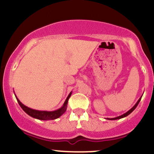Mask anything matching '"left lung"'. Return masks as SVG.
Returning <instances> with one entry per match:
<instances>
[{"label": "left lung", "mask_w": 154, "mask_h": 154, "mask_svg": "<svg viewBox=\"0 0 154 154\" xmlns=\"http://www.w3.org/2000/svg\"><path fill=\"white\" fill-rule=\"evenodd\" d=\"M140 99H141V98H140V99L137 100V103H136V104L135 106H134L131 109H130V110H129L128 112L127 113H125V114H122V115H121V116H117V117H115V118H113V119H111V120H114V119H121V118H123V117H125V116H128L129 114H131V113L132 112V111H133L134 110H135V108L137 106V105H138V103H139V102L140 101Z\"/></svg>", "instance_id": "8db88e82"}]
</instances>
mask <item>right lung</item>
I'll list each match as a JSON object with an SVG mask.
<instances>
[{
    "label": "right lung",
    "mask_w": 154,
    "mask_h": 154,
    "mask_svg": "<svg viewBox=\"0 0 154 154\" xmlns=\"http://www.w3.org/2000/svg\"><path fill=\"white\" fill-rule=\"evenodd\" d=\"M72 93H69V95H68L67 98L65 100L63 106L61 109H58V110L54 111H38V110H34V109H32L30 108L26 107V106H24V104H22L19 101V100L17 98V101L20 106L21 108L24 110L28 115H29L32 117L36 118L40 120H53L56 119L57 118H59L63 114H64L65 111H66V107H67V103H68V100L69 98L71 96Z\"/></svg>",
    "instance_id": "right-lung-1"
}]
</instances>
